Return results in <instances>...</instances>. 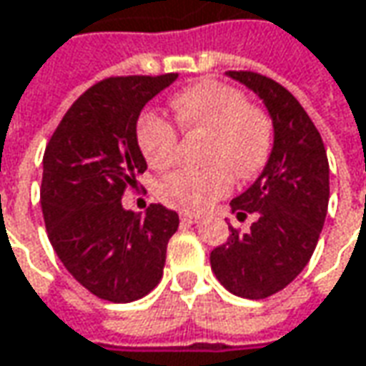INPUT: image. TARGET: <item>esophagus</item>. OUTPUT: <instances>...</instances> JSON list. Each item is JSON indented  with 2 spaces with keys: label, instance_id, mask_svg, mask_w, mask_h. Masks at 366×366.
Masks as SVG:
<instances>
[{
  "label": "esophagus",
  "instance_id": "obj_1",
  "mask_svg": "<svg viewBox=\"0 0 366 366\" xmlns=\"http://www.w3.org/2000/svg\"><path fill=\"white\" fill-rule=\"evenodd\" d=\"M179 218H181V222H183V224H197V222H202V218H199V216H193V214H181Z\"/></svg>",
  "mask_w": 366,
  "mask_h": 366
}]
</instances>
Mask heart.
I'll use <instances>...</instances> for the list:
<instances>
[{
    "instance_id": "heart-1",
    "label": "heart",
    "mask_w": 366,
    "mask_h": 366,
    "mask_svg": "<svg viewBox=\"0 0 366 366\" xmlns=\"http://www.w3.org/2000/svg\"><path fill=\"white\" fill-rule=\"evenodd\" d=\"M171 109L183 132L207 134L204 169H181L162 177L157 195L181 212H204L228 195L238 179H252L264 169L273 148V122L244 93L222 81H202L179 92ZM136 142L154 169L175 161L179 132L169 120L147 112L136 124Z\"/></svg>"
}]
</instances>
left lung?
<instances>
[{"instance_id":"1","label":"left lung","mask_w":366,"mask_h":366,"mask_svg":"<svg viewBox=\"0 0 366 366\" xmlns=\"http://www.w3.org/2000/svg\"><path fill=\"white\" fill-rule=\"evenodd\" d=\"M228 77L264 102L274 142L259 179L230 202L238 218L257 219L246 234L230 226L228 242L212 250L209 262L230 293L264 300L287 287L316 250L328 214L330 167L314 122L283 85L252 71H228Z\"/></svg>"}]
</instances>
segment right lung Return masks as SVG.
Listing matches in <instances>:
<instances>
[{
    "instance_id": "right-lung-1",
    "label": "right lung",
    "mask_w": 366,
    "mask_h": 366,
    "mask_svg": "<svg viewBox=\"0 0 366 366\" xmlns=\"http://www.w3.org/2000/svg\"><path fill=\"white\" fill-rule=\"evenodd\" d=\"M177 73L107 77L66 109L42 159L40 204L64 269L99 300L128 303L159 285L179 216L161 204L147 214L122 207L147 161L136 122Z\"/></svg>"
}]
</instances>
